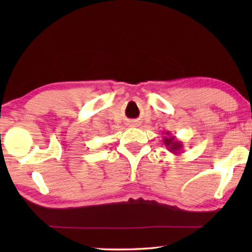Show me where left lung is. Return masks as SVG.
I'll return each instance as SVG.
<instances>
[{"mask_svg":"<svg viewBox=\"0 0 252 252\" xmlns=\"http://www.w3.org/2000/svg\"><path fill=\"white\" fill-rule=\"evenodd\" d=\"M163 142L165 144V147L167 148V150L174 155L181 154L182 149H184L181 141H179L175 136L171 135L170 132L165 133V136L163 137Z\"/></svg>","mask_w":252,"mask_h":252,"instance_id":"left-lung-1","label":"left lung"}]
</instances>
